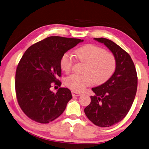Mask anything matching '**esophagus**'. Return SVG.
<instances>
[{
  "label": "esophagus",
  "mask_w": 149,
  "mask_h": 149,
  "mask_svg": "<svg viewBox=\"0 0 149 149\" xmlns=\"http://www.w3.org/2000/svg\"><path fill=\"white\" fill-rule=\"evenodd\" d=\"M72 96H79V95H81V93H78V92H76V91H72Z\"/></svg>",
  "instance_id": "esophagus-1"
}]
</instances>
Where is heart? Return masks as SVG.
<instances>
[{"mask_svg":"<svg viewBox=\"0 0 149 149\" xmlns=\"http://www.w3.org/2000/svg\"><path fill=\"white\" fill-rule=\"evenodd\" d=\"M75 56L81 62L87 63L84 74L79 75L72 74L66 77V86L74 91L81 92L87 87L95 84H102L113 74L116 68V59L114 54L104 48L93 44H87L75 51ZM75 63L72 54L65 53L60 60L62 70L69 73Z\"/></svg>","mask_w":149,"mask_h":149,"instance_id":"b5f03b06","label":"heart"}]
</instances>
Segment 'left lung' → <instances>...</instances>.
<instances>
[{"label":"left lung","instance_id":"1","mask_svg":"<svg viewBox=\"0 0 149 149\" xmlns=\"http://www.w3.org/2000/svg\"><path fill=\"white\" fill-rule=\"evenodd\" d=\"M94 39L114 54L116 68L105 83L92 88L95 95L91 96L84 112L94 125L108 127L121 121L129 111L137 89V74L131 56L123 49L107 38Z\"/></svg>","mask_w":149,"mask_h":149}]
</instances>
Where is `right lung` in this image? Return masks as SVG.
<instances>
[{"label":"right lung","mask_w":149,"mask_h":149,"mask_svg":"<svg viewBox=\"0 0 149 149\" xmlns=\"http://www.w3.org/2000/svg\"><path fill=\"white\" fill-rule=\"evenodd\" d=\"M83 40L50 36L32 45L18 63L15 90L18 105L28 117L48 123L62 114L71 99L69 89L50 90L53 83L61 86L60 60L66 52Z\"/></svg>","instance_id":"obj_1"}]
</instances>
